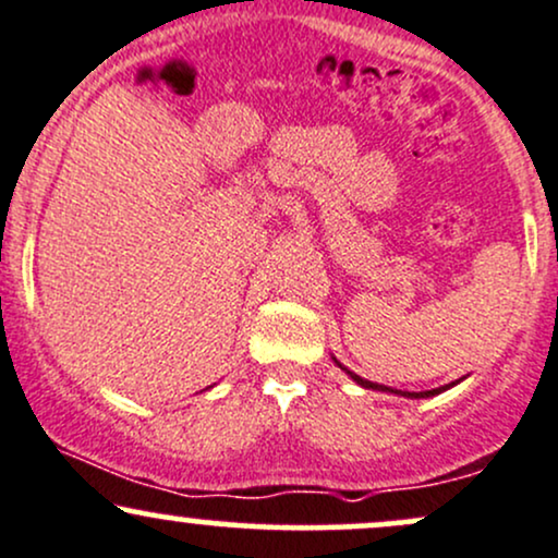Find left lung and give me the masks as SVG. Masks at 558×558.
Returning a JSON list of instances; mask_svg holds the SVG:
<instances>
[{
    "label": "left lung",
    "instance_id": "left-lung-1",
    "mask_svg": "<svg viewBox=\"0 0 558 558\" xmlns=\"http://www.w3.org/2000/svg\"><path fill=\"white\" fill-rule=\"evenodd\" d=\"M333 363L339 365L341 371H347L344 365L339 363V360L333 357ZM349 376L354 378V381L360 384V387H365V389H376V391H391V395H402V397H410V400H421V397H434V395H439V391H445V389H450V387H456V384H448V387H439V389H428V391H397V389H391V387H384V384H373V381H365V378H360L357 373H352V371H347Z\"/></svg>",
    "mask_w": 558,
    "mask_h": 558
}]
</instances>
